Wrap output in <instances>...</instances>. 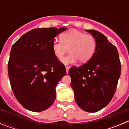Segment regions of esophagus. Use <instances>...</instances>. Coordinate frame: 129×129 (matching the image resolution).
<instances>
[{
  "mask_svg": "<svg viewBox=\"0 0 129 129\" xmlns=\"http://www.w3.org/2000/svg\"><path fill=\"white\" fill-rule=\"evenodd\" d=\"M69 68H70V67H66V71H67V74H68V71H69Z\"/></svg>",
  "mask_w": 129,
  "mask_h": 129,
  "instance_id": "esophagus-1",
  "label": "esophagus"
}]
</instances>
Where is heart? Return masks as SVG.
<instances>
[{"mask_svg": "<svg viewBox=\"0 0 129 129\" xmlns=\"http://www.w3.org/2000/svg\"><path fill=\"white\" fill-rule=\"evenodd\" d=\"M96 47L94 37L77 29H70L60 35V41L54 40L52 44L53 55L61 59L68 49L69 53L62 58L64 64L74 63L79 60L81 63L87 62L94 54Z\"/></svg>", "mask_w": 129, "mask_h": 129, "instance_id": "heart-1", "label": "heart"}]
</instances>
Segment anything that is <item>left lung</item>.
<instances>
[{
	"mask_svg": "<svg viewBox=\"0 0 129 129\" xmlns=\"http://www.w3.org/2000/svg\"><path fill=\"white\" fill-rule=\"evenodd\" d=\"M94 37L96 48L86 63L69 70L75 100L82 110L95 112L113 98L121 74L118 50L98 31L86 30Z\"/></svg>",
	"mask_w": 129,
	"mask_h": 129,
	"instance_id": "left-lung-1",
	"label": "left lung"
}]
</instances>
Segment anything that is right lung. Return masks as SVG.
<instances>
[{"label":"right lung","instance_id":"right-lung-1","mask_svg":"<svg viewBox=\"0 0 129 129\" xmlns=\"http://www.w3.org/2000/svg\"><path fill=\"white\" fill-rule=\"evenodd\" d=\"M65 27L35 28L13 44L8 64L10 85L20 104L33 112L48 109L56 98L55 88L67 74L55 57L52 44Z\"/></svg>","mask_w":129,"mask_h":129}]
</instances>
